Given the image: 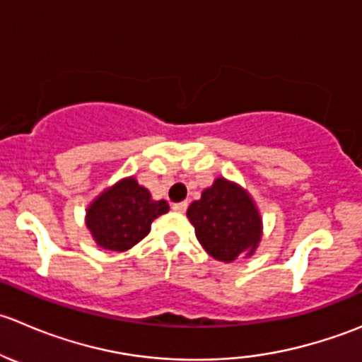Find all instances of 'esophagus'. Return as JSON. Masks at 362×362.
<instances>
[{"instance_id": "34e87169", "label": "esophagus", "mask_w": 362, "mask_h": 362, "mask_svg": "<svg viewBox=\"0 0 362 362\" xmlns=\"http://www.w3.org/2000/svg\"><path fill=\"white\" fill-rule=\"evenodd\" d=\"M173 209L176 211V213H186V209H188V202L173 204Z\"/></svg>"}]
</instances>
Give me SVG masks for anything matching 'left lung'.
Returning a JSON list of instances; mask_svg holds the SVG:
<instances>
[{
    "mask_svg": "<svg viewBox=\"0 0 362 362\" xmlns=\"http://www.w3.org/2000/svg\"><path fill=\"white\" fill-rule=\"evenodd\" d=\"M186 216L204 250L221 262L252 255L262 234V221L253 200L245 189L223 177L204 189L200 200L188 207Z\"/></svg>",
    "mask_w": 362,
    "mask_h": 362,
    "instance_id": "left-lung-1",
    "label": "left lung"
}]
</instances>
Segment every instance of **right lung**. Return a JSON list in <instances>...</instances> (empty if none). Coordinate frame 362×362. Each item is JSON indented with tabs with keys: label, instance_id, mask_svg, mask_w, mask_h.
<instances>
[{
	"label": "right lung",
	"instance_id": "right-lung-1",
	"mask_svg": "<svg viewBox=\"0 0 362 362\" xmlns=\"http://www.w3.org/2000/svg\"><path fill=\"white\" fill-rule=\"evenodd\" d=\"M167 211L165 200H153L144 186L128 177L105 189L89 206L86 225L96 245L124 252L142 241L151 230V221Z\"/></svg>",
	"mask_w": 362,
	"mask_h": 362
}]
</instances>
